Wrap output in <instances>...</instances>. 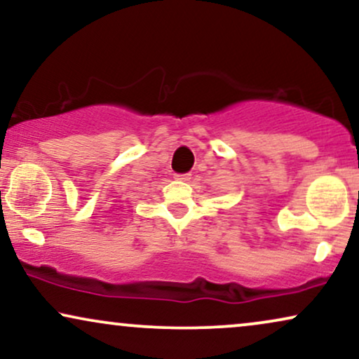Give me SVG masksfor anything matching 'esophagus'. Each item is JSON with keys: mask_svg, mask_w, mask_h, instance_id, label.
I'll return each mask as SVG.
<instances>
[{"mask_svg": "<svg viewBox=\"0 0 359 359\" xmlns=\"http://www.w3.org/2000/svg\"><path fill=\"white\" fill-rule=\"evenodd\" d=\"M176 180H180V181H189V180H191V175H189V173L176 175Z\"/></svg>", "mask_w": 359, "mask_h": 359, "instance_id": "1", "label": "esophagus"}]
</instances>
